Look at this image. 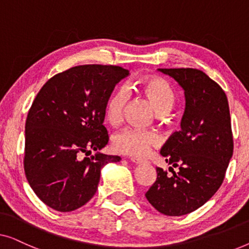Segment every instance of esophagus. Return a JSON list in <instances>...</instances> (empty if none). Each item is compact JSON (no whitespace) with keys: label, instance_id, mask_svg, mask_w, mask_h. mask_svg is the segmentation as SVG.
Here are the masks:
<instances>
[{"label":"esophagus","instance_id":"esophagus-1","mask_svg":"<svg viewBox=\"0 0 249 249\" xmlns=\"http://www.w3.org/2000/svg\"><path fill=\"white\" fill-rule=\"evenodd\" d=\"M130 161H131L132 163H135V164H142V163H144V161H142V160L135 159V158H131Z\"/></svg>","mask_w":249,"mask_h":249}]
</instances>
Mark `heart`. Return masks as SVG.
<instances>
[{
    "label": "heart",
    "mask_w": 249,
    "mask_h": 249,
    "mask_svg": "<svg viewBox=\"0 0 249 249\" xmlns=\"http://www.w3.org/2000/svg\"><path fill=\"white\" fill-rule=\"evenodd\" d=\"M138 89L159 113H166L176 102V93L168 81L160 77H149L138 84ZM129 102V91L125 86H120L107 98L105 103V117L111 124H117L124 119ZM160 137L154 131L125 128L115 134L113 138L114 149L121 154L144 158L149 149L156 146Z\"/></svg>",
    "instance_id": "obj_1"
}]
</instances>
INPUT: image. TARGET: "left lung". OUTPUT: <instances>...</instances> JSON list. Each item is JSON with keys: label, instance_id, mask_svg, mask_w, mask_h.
<instances>
[{"label": "left lung", "instance_id": "obj_1", "mask_svg": "<svg viewBox=\"0 0 249 249\" xmlns=\"http://www.w3.org/2000/svg\"><path fill=\"white\" fill-rule=\"evenodd\" d=\"M185 90L186 107L179 131L161 148L165 161L179 171L156 168L158 178L145 194L160 213L188 214L204 205L222 185L233 153L227 95L206 73L193 68L159 69Z\"/></svg>", "mask_w": 249, "mask_h": 249}]
</instances>
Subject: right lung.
<instances>
[{"label":"right lung","mask_w":249,"mask_h":249,"mask_svg":"<svg viewBox=\"0 0 249 249\" xmlns=\"http://www.w3.org/2000/svg\"><path fill=\"white\" fill-rule=\"evenodd\" d=\"M128 74L118 66L73 67L47 80L34 100L23 168L30 187L51 209L71 212L85 205L96 193L102 168L121 160L98 151L108 142L105 103ZM91 150L98 153L91 156Z\"/></svg>","instance_id":"1"}]
</instances>
